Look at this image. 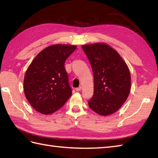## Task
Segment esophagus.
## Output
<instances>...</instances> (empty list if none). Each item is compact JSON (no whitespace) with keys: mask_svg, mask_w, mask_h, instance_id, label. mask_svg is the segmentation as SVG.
Masks as SVG:
<instances>
[{"mask_svg":"<svg viewBox=\"0 0 158 158\" xmlns=\"http://www.w3.org/2000/svg\"><path fill=\"white\" fill-rule=\"evenodd\" d=\"M81 89H82L81 86H79V88H76V91H77V92H79V91L81 90Z\"/></svg>","mask_w":158,"mask_h":158,"instance_id":"34e87169","label":"esophagus"}]
</instances>
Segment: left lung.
Here are the masks:
<instances>
[{
  "label": "left lung",
  "mask_w": 158,
  "mask_h": 158,
  "mask_svg": "<svg viewBox=\"0 0 158 158\" xmlns=\"http://www.w3.org/2000/svg\"><path fill=\"white\" fill-rule=\"evenodd\" d=\"M94 75V94L88 106L101 116L118 111L131 89V75L124 60L104 42L82 45Z\"/></svg>",
  "instance_id": "8db88e82"
}]
</instances>
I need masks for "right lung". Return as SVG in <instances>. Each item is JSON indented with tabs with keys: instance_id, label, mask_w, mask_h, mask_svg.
Listing matches in <instances>:
<instances>
[{
	"instance_id": "add662e5",
	"label": "right lung",
	"mask_w": 158,
	"mask_h": 158,
	"mask_svg": "<svg viewBox=\"0 0 158 158\" xmlns=\"http://www.w3.org/2000/svg\"><path fill=\"white\" fill-rule=\"evenodd\" d=\"M77 48L70 44H53L43 49L28 67L24 92L37 112L48 115L62 107L72 95L64 63Z\"/></svg>"
}]
</instances>
